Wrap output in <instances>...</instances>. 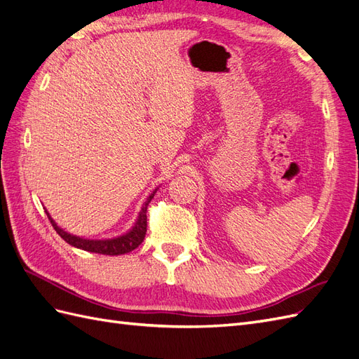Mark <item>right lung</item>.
Wrapping results in <instances>:
<instances>
[{
	"label": "right lung",
	"mask_w": 359,
	"mask_h": 359,
	"mask_svg": "<svg viewBox=\"0 0 359 359\" xmlns=\"http://www.w3.org/2000/svg\"><path fill=\"white\" fill-rule=\"evenodd\" d=\"M157 190L158 189L154 190L147 198V201L143 202L142 210L139 211V216L135 219L131 229H128L125 234L113 237V238H84L80 236H74L71 232H67L57 225L55 220L51 217V215L46 210L45 212L48 219H50L53 228L57 231V234H59L66 243H69L71 246L87 250V252H95V254H102V255H123L134 250L135 248H139V245L143 241L144 234H147V210L151 199L157 193Z\"/></svg>",
	"instance_id": "obj_1"
}]
</instances>
